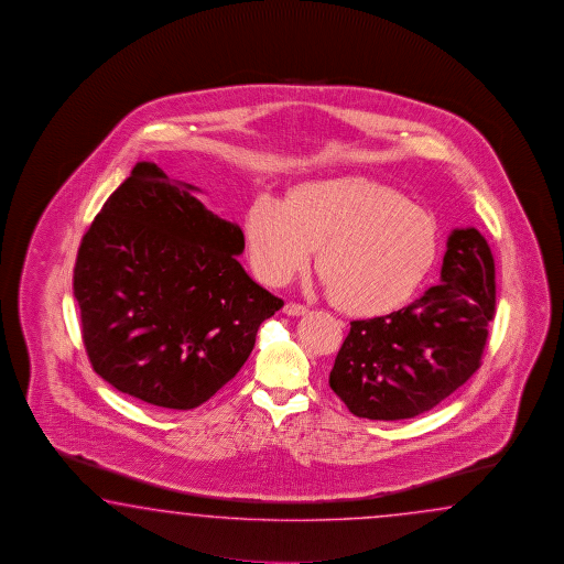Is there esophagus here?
I'll return each mask as SVG.
<instances>
[{
  "mask_svg": "<svg viewBox=\"0 0 564 564\" xmlns=\"http://www.w3.org/2000/svg\"><path fill=\"white\" fill-rule=\"evenodd\" d=\"M306 312H308V308L304 304H299V302H286V306H284V314H288V316H304Z\"/></svg>",
  "mask_w": 564,
  "mask_h": 564,
  "instance_id": "34e87169",
  "label": "esophagus"
}]
</instances>
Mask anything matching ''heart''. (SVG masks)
Masks as SVG:
<instances>
[{
    "label": "heart",
    "instance_id": "heart-1",
    "mask_svg": "<svg viewBox=\"0 0 564 564\" xmlns=\"http://www.w3.org/2000/svg\"><path fill=\"white\" fill-rule=\"evenodd\" d=\"M253 274L284 286L311 264L343 312L381 316L403 306L440 250L435 217L395 189L360 180L312 181L284 204L262 195L243 217Z\"/></svg>",
    "mask_w": 564,
    "mask_h": 564
}]
</instances>
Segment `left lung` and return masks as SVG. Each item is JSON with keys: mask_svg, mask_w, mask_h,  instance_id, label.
<instances>
[{"mask_svg": "<svg viewBox=\"0 0 564 564\" xmlns=\"http://www.w3.org/2000/svg\"><path fill=\"white\" fill-rule=\"evenodd\" d=\"M496 270L476 228L447 238L442 284L401 311L352 321L328 384L365 420H409L442 403L481 365Z\"/></svg>", "mask_w": 564, "mask_h": 564, "instance_id": "1", "label": "left lung"}]
</instances>
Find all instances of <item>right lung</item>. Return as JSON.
Wrapping results in <instances>:
<instances>
[{"label": "right lung", "instance_id": "1", "mask_svg": "<svg viewBox=\"0 0 564 564\" xmlns=\"http://www.w3.org/2000/svg\"><path fill=\"white\" fill-rule=\"evenodd\" d=\"M137 163L83 238L74 265L90 365L120 393L163 409L199 408L236 377L284 302L236 256L243 231Z\"/></svg>", "mask_w": 564, "mask_h": 564}]
</instances>
